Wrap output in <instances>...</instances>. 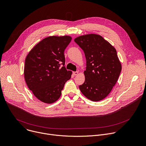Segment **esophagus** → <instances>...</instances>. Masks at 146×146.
Instances as JSON below:
<instances>
[{
	"instance_id": "1",
	"label": "esophagus",
	"mask_w": 146,
	"mask_h": 146,
	"mask_svg": "<svg viewBox=\"0 0 146 146\" xmlns=\"http://www.w3.org/2000/svg\"><path fill=\"white\" fill-rule=\"evenodd\" d=\"M73 74L74 76H76V75H77V74H78V72H77V71H76V72H73Z\"/></svg>"
}]
</instances>
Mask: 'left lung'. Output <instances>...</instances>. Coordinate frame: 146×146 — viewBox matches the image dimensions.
Here are the masks:
<instances>
[{
    "label": "left lung",
    "instance_id": "left-lung-1",
    "mask_svg": "<svg viewBox=\"0 0 146 146\" xmlns=\"http://www.w3.org/2000/svg\"><path fill=\"white\" fill-rule=\"evenodd\" d=\"M74 42L83 50L86 61L85 82L79 88L88 99L100 101L110 94L121 70L116 50L102 36L94 34L80 36Z\"/></svg>",
    "mask_w": 146,
    "mask_h": 146
}]
</instances>
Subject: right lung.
<instances>
[{"label": "right lung", "mask_w": 146, "mask_h": 146, "mask_svg": "<svg viewBox=\"0 0 146 146\" xmlns=\"http://www.w3.org/2000/svg\"><path fill=\"white\" fill-rule=\"evenodd\" d=\"M72 40L69 36H52L36 44L25 60L24 76L29 89L41 102L51 104L61 96L72 75L65 65L64 51Z\"/></svg>", "instance_id": "obj_1"}]
</instances>
